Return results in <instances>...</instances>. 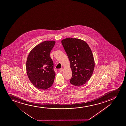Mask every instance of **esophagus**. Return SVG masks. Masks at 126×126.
Here are the masks:
<instances>
[{
  "mask_svg": "<svg viewBox=\"0 0 126 126\" xmlns=\"http://www.w3.org/2000/svg\"><path fill=\"white\" fill-rule=\"evenodd\" d=\"M63 71V68H61V69H59V71L60 72H62Z\"/></svg>",
  "mask_w": 126,
  "mask_h": 126,
  "instance_id": "1",
  "label": "esophagus"
}]
</instances>
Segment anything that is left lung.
<instances>
[{
  "mask_svg": "<svg viewBox=\"0 0 126 126\" xmlns=\"http://www.w3.org/2000/svg\"><path fill=\"white\" fill-rule=\"evenodd\" d=\"M61 43L70 62L72 76L70 82L76 86L83 85L91 78L94 68L92 51L84 41L67 38Z\"/></svg>",
  "mask_w": 126,
  "mask_h": 126,
  "instance_id": "1",
  "label": "left lung"
}]
</instances>
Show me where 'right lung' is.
I'll use <instances>...</instances> for the list:
<instances>
[{"mask_svg": "<svg viewBox=\"0 0 126 126\" xmlns=\"http://www.w3.org/2000/svg\"><path fill=\"white\" fill-rule=\"evenodd\" d=\"M55 43V41H44L34 47L28 56V77L33 85L39 90H46L53 83L55 73L49 55Z\"/></svg>", "mask_w": 126, "mask_h": 126, "instance_id": "1", "label": "right lung"}]
</instances>
